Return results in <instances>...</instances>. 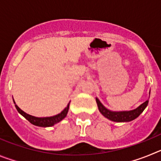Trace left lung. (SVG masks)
Here are the masks:
<instances>
[{
  "label": "left lung",
  "instance_id": "1",
  "mask_svg": "<svg viewBox=\"0 0 161 161\" xmlns=\"http://www.w3.org/2000/svg\"><path fill=\"white\" fill-rule=\"evenodd\" d=\"M150 95V93H149ZM149 99V98H148ZM96 102L97 104V107L100 113L103 115L104 117L109 119L113 122H117V123H126V122H130V121L136 119L139 115L143 113V111L147 107L148 104V100H147L140 106H138L136 109L128 110V111H113L109 110L106 107L103 106V104L100 102V100L97 97H96Z\"/></svg>",
  "mask_w": 161,
  "mask_h": 161
}]
</instances>
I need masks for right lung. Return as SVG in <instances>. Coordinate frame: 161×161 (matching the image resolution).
<instances>
[{"mask_svg":"<svg viewBox=\"0 0 161 161\" xmlns=\"http://www.w3.org/2000/svg\"><path fill=\"white\" fill-rule=\"evenodd\" d=\"M14 100V98H13ZM14 103H15L14 100ZM69 105H70V102L68 104V106L64 108L63 111H61L60 113L56 115H54V116H51V117H35V116H32L31 114H28L25 112H24L23 110L20 109L17 105H15V107H16L17 110L18 111V113L20 114H22L25 119H27L30 123H32L33 125L38 126H42V127H48V126H54L56 123H59L60 121L63 120L65 117L67 116V114L68 112V109H69Z\"/></svg>","mask_w":161,"mask_h":161,"instance_id":"right-lung-1","label":"right lung"}]
</instances>
